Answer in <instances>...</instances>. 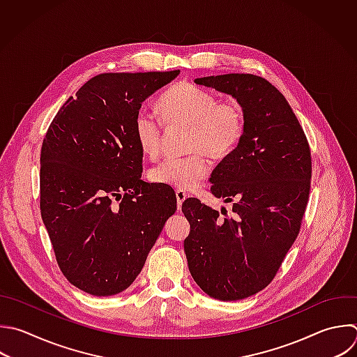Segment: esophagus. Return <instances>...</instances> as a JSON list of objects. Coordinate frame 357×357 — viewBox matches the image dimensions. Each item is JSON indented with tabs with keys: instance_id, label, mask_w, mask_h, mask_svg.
Segmentation results:
<instances>
[{
	"instance_id": "esophagus-1",
	"label": "esophagus",
	"mask_w": 357,
	"mask_h": 357,
	"mask_svg": "<svg viewBox=\"0 0 357 357\" xmlns=\"http://www.w3.org/2000/svg\"><path fill=\"white\" fill-rule=\"evenodd\" d=\"M176 198H177V206H178V209H180L181 205H183V202H184L185 198H187V194H185L183 190H177V191H176Z\"/></svg>"
}]
</instances>
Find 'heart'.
Here are the masks:
<instances>
[{"mask_svg":"<svg viewBox=\"0 0 357 357\" xmlns=\"http://www.w3.org/2000/svg\"><path fill=\"white\" fill-rule=\"evenodd\" d=\"M158 109L167 126H187L185 151L181 158H169L149 172L153 183L191 191L208 176L213 159L230 156L238 146L245 127L244 110L237 102H219L216 95L180 82L170 86L159 99ZM134 137L141 152L158 156L162 124L151 113L141 110L134 119Z\"/></svg>","mask_w":357,"mask_h":357,"instance_id":"1","label":"heart"}]
</instances>
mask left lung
<instances>
[{
  "label": "left lung",
  "instance_id": "obj_1",
  "mask_svg": "<svg viewBox=\"0 0 357 357\" xmlns=\"http://www.w3.org/2000/svg\"><path fill=\"white\" fill-rule=\"evenodd\" d=\"M197 85L230 95L244 110L236 151L211 174V191L233 202L219 212L197 198L183 202L190 222L184 240L195 283L212 298L233 301L269 284L294 243L307 206L311 153L284 96L251 74L204 77Z\"/></svg>",
  "mask_w": 357,
  "mask_h": 357
}]
</instances>
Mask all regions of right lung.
I'll return each mask as SVG.
<instances>
[{"mask_svg": "<svg viewBox=\"0 0 357 357\" xmlns=\"http://www.w3.org/2000/svg\"><path fill=\"white\" fill-rule=\"evenodd\" d=\"M178 74H100L49 127L40 153L42 219L60 269L89 294L130 287L177 209L176 194L162 195L141 180L134 119Z\"/></svg>", "mask_w": 357, "mask_h": 357, "instance_id": "obj_1", "label": "right lung"}]
</instances>
